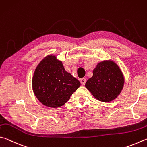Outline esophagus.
Masks as SVG:
<instances>
[{
    "label": "esophagus",
    "instance_id": "1",
    "mask_svg": "<svg viewBox=\"0 0 147 147\" xmlns=\"http://www.w3.org/2000/svg\"><path fill=\"white\" fill-rule=\"evenodd\" d=\"M80 81H81V83L82 85L83 86V85H84V84H85V83H86V79L85 78H81Z\"/></svg>",
    "mask_w": 147,
    "mask_h": 147
}]
</instances>
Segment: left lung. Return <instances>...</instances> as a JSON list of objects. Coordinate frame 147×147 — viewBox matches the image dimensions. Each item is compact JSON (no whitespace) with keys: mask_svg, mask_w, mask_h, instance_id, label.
<instances>
[{"mask_svg":"<svg viewBox=\"0 0 147 147\" xmlns=\"http://www.w3.org/2000/svg\"><path fill=\"white\" fill-rule=\"evenodd\" d=\"M124 83V76L119 66L112 60H106L97 64L93 76L86 81L85 86L96 99L110 102L120 94Z\"/></svg>","mask_w":147,"mask_h":147,"instance_id":"8db88e82","label":"left lung"}]
</instances>
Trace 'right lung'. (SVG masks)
<instances>
[{
  "mask_svg": "<svg viewBox=\"0 0 147 147\" xmlns=\"http://www.w3.org/2000/svg\"><path fill=\"white\" fill-rule=\"evenodd\" d=\"M80 85L79 81L66 71L62 61L53 55L40 62L32 79L35 96L42 105L51 108L63 106Z\"/></svg>",
  "mask_w": 147,
  "mask_h": 147,
  "instance_id": "obj_1",
  "label": "right lung"
}]
</instances>
